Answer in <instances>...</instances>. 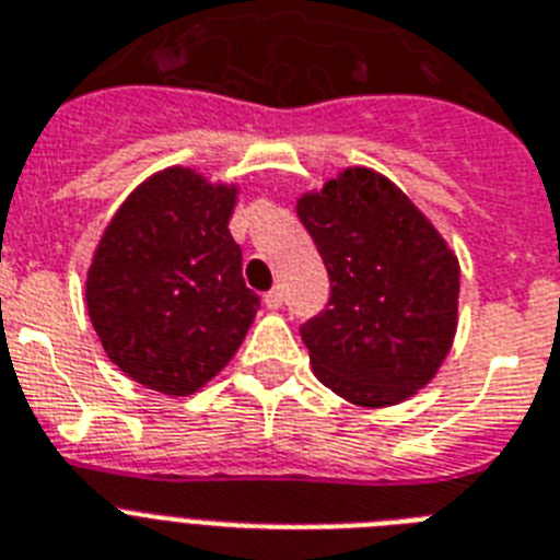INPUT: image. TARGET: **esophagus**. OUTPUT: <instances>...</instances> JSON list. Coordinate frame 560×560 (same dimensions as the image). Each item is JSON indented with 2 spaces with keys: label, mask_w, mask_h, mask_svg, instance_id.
I'll return each instance as SVG.
<instances>
[{
  "label": "esophagus",
  "mask_w": 560,
  "mask_h": 560,
  "mask_svg": "<svg viewBox=\"0 0 560 560\" xmlns=\"http://www.w3.org/2000/svg\"><path fill=\"white\" fill-rule=\"evenodd\" d=\"M281 302H284V290H281V288L267 290V293H265V304H267V307H270V310H279Z\"/></svg>",
  "instance_id": "34e87169"
}]
</instances>
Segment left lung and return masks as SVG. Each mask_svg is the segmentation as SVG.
Segmentation results:
<instances>
[{
	"mask_svg": "<svg viewBox=\"0 0 560 560\" xmlns=\"http://www.w3.org/2000/svg\"><path fill=\"white\" fill-rule=\"evenodd\" d=\"M330 276L327 307L302 324L324 387L359 407L410 398L447 359L458 261L389 178L352 167L295 208Z\"/></svg>",
	"mask_w": 560,
	"mask_h": 560,
	"instance_id": "left-lung-1",
	"label": "left lung"
}]
</instances>
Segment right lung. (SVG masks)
I'll return each mask as SVG.
<instances>
[{"label": "right lung", "instance_id": "obj_1", "mask_svg": "<svg viewBox=\"0 0 560 560\" xmlns=\"http://www.w3.org/2000/svg\"><path fill=\"white\" fill-rule=\"evenodd\" d=\"M236 190L171 167L136 187L88 272V313L121 373L190 396L233 359L258 310L228 222Z\"/></svg>", "mask_w": 560, "mask_h": 560}]
</instances>
